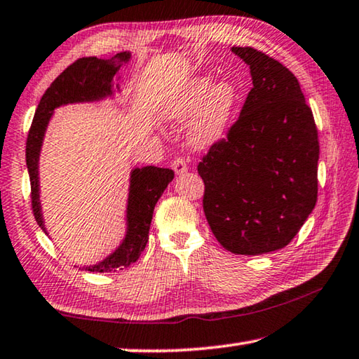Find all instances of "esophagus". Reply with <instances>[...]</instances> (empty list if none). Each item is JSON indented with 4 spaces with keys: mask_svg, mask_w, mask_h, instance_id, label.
I'll list each match as a JSON object with an SVG mask.
<instances>
[{
    "mask_svg": "<svg viewBox=\"0 0 359 359\" xmlns=\"http://www.w3.org/2000/svg\"><path fill=\"white\" fill-rule=\"evenodd\" d=\"M171 168L174 169V172H175V174H177V175H182V174H185V172L188 171L187 161L184 160V158H180V156H177V158H174V160H172V163H171Z\"/></svg>",
    "mask_w": 359,
    "mask_h": 359,
    "instance_id": "34e87169",
    "label": "esophagus"
}]
</instances>
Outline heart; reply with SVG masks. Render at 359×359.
Instances as JSON below:
<instances>
[{
    "instance_id": "obj_1",
    "label": "heart",
    "mask_w": 359,
    "mask_h": 359,
    "mask_svg": "<svg viewBox=\"0 0 359 359\" xmlns=\"http://www.w3.org/2000/svg\"><path fill=\"white\" fill-rule=\"evenodd\" d=\"M238 96V88L231 81L222 79L210 83L209 76H199L168 96L160 112L168 120H185L193 115L188 141L194 147L205 149L222 139Z\"/></svg>"
}]
</instances>
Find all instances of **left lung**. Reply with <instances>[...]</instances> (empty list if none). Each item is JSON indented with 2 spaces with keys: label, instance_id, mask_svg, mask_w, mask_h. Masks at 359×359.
<instances>
[{
  "label": "left lung",
  "instance_id": "obj_1",
  "mask_svg": "<svg viewBox=\"0 0 359 359\" xmlns=\"http://www.w3.org/2000/svg\"><path fill=\"white\" fill-rule=\"evenodd\" d=\"M231 52L248 65L253 88L198 166L204 214L226 250L269 253L290 244L317 203L318 133L293 72L252 47Z\"/></svg>",
  "mask_w": 359,
  "mask_h": 359
}]
</instances>
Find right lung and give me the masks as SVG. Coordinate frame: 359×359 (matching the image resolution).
Returning a JSON list of instances; mask_svg holds the SVG:
<instances>
[{
    "label": "right lung",
    "mask_w": 359,
    "mask_h": 359,
    "mask_svg": "<svg viewBox=\"0 0 359 359\" xmlns=\"http://www.w3.org/2000/svg\"><path fill=\"white\" fill-rule=\"evenodd\" d=\"M130 52H120L111 60L96 57L79 58L68 66L50 87L46 90L34 112L32 128L27 139V168L32 182L33 214L41 229L48 236L41 205L39 190V156L47 126L57 107L77 102H100L114 98L120 92V85H114V77L121 66L128 65ZM174 179V171L156 166L135 168L130 172L128 201H126V231L120 245L109 253L100 263L82 266L79 269L90 272L121 271L137 261L149 241V229L154 217V209L169 182Z\"/></svg>",
    "instance_id": "add662e5"
}]
</instances>
